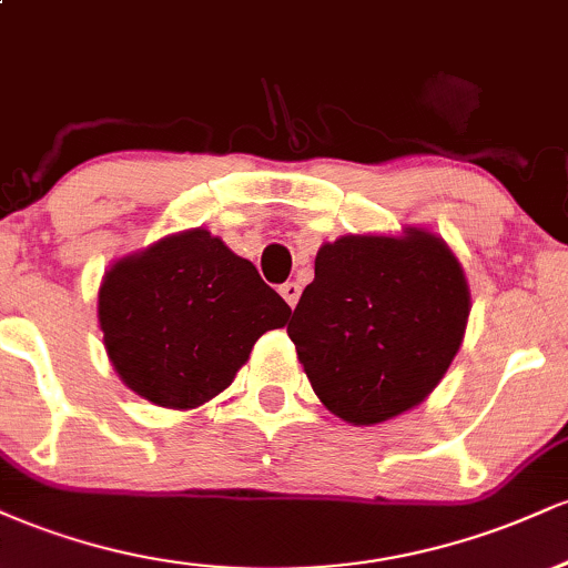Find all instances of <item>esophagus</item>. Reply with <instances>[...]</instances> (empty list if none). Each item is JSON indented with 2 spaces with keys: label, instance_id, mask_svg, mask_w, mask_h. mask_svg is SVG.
Segmentation results:
<instances>
[{
  "label": "esophagus",
  "instance_id": "34e87169",
  "mask_svg": "<svg viewBox=\"0 0 568 568\" xmlns=\"http://www.w3.org/2000/svg\"><path fill=\"white\" fill-rule=\"evenodd\" d=\"M280 293H283V298H285V302H288V306L293 310V306L298 304V296H302V285L293 283V280H291V283L280 285Z\"/></svg>",
  "mask_w": 568,
  "mask_h": 568
}]
</instances>
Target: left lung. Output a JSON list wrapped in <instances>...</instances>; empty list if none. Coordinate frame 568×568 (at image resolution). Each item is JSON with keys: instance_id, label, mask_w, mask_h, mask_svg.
Here are the masks:
<instances>
[{"instance_id": "1", "label": "left lung", "mask_w": 568, "mask_h": 568, "mask_svg": "<svg viewBox=\"0 0 568 568\" xmlns=\"http://www.w3.org/2000/svg\"><path fill=\"white\" fill-rule=\"evenodd\" d=\"M470 306L465 270L435 232L344 234L317 251L288 336L323 406L371 427L438 387Z\"/></svg>"}]
</instances>
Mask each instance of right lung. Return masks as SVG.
Returning <instances> with one entry per match:
<instances>
[{
  "instance_id": "1",
  "label": "right lung",
  "mask_w": 568,
  "mask_h": 568,
  "mask_svg": "<svg viewBox=\"0 0 568 568\" xmlns=\"http://www.w3.org/2000/svg\"><path fill=\"white\" fill-rule=\"evenodd\" d=\"M288 315L256 266L202 226L116 258L98 288V325L116 376L173 410L224 393L258 336L283 328Z\"/></svg>"
}]
</instances>
